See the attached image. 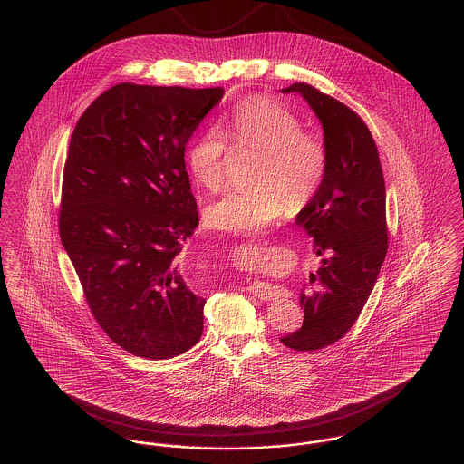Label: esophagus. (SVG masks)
<instances>
[{
	"label": "esophagus",
	"instance_id": "esophagus-1",
	"mask_svg": "<svg viewBox=\"0 0 464 464\" xmlns=\"http://www.w3.org/2000/svg\"><path fill=\"white\" fill-rule=\"evenodd\" d=\"M248 290H250L256 297H259V299H263V301H271V299H275V297L280 295V288L275 287V285H271V284H266V282H259V280L252 282Z\"/></svg>",
	"mask_w": 464,
	"mask_h": 464
}]
</instances>
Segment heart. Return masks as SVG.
<instances>
[{"label": "heart", "instance_id": "heart-1", "mask_svg": "<svg viewBox=\"0 0 464 464\" xmlns=\"http://www.w3.org/2000/svg\"><path fill=\"white\" fill-rule=\"evenodd\" d=\"M222 133L238 146L263 150L252 188H231L205 208V224L233 235H252L278 221L287 208L297 212L311 203L327 174V148L314 133L304 132L301 120L265 99L240 102L224 121ZM208 129L188 151L193 179L208 191L219 189L224 177L226 142Z\"/></svg>", "mask_w": 464, "mask_h": 464}]
</instances>
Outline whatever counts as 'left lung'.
Here are the masks:
<instances>
[{"label": "left lung", "instance_id": "1", "mask_svg": "<svg viewBox=\"0 0 464 464\" xmlns=\"http://www.w3.org/2000/svg\"><path fill=\"white\" fill-rule=\"evenodd\" d=\"M299 93L324 129L327 174L316 197L295 218L313 238L322 266L309 273L299 303L304 322L280 341L297 352L331 346L353 327L375 285L388 250L386 186L374 139L362 118L308 83Z\"/></svg>", "mask_w": 464, "mask_h": 464}]
</instances>
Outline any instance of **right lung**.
<instances>
[{
    "instance_id": "obj_1",
    "label": "right lung",
    "mask_w": 464,
    "mask_h": 464,
    "mask_svg": "<svg viewBox=\"0 0 464 464\" xmlns=\"http://www.w3.org/2000/svg\"><path fill=\"white\" fill-rule=\"evenodd\" d=\"M222 95L121 83L71 135L61 240L97 324L135 356L172 358L201 337L205 299L177 263L198 226L184 150Z\"/></svg>"
}]
</instances>
